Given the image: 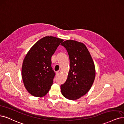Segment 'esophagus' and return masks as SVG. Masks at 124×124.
<instances>
[{"mask_svg": "<svg viewBox=\"0 0 124 124\" xmlns=\"http://www.w3.org/2000/svg\"><path fill=\"white\" fill-rule=\"evenodd\" d=\"M61 73V71L58 70V71H57L56 72V74L57 75H59V74H60Z\"/></svg>", "mask_w": 124, "mask_h": 124, "instance_id": "obj_1", "label": "esophagus"}]
</instances>
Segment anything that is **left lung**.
I'll list each match as a JSON object with an SVG mask.
<instances>
[{"label": "left lung", "mask_w": 124, "mask_h": 124, "mask_svg": "<svg viewBox=\"0 0 124 124\" xmlns=\"http://www.w3.org/2000/svg\"><path fill=\"white\" fill-rule=\"evenodd\" d=\"M65 47L70 59V70L66 82L62 85V95L68 100L79 99L89 91L95 76L94 63L86 46L73 40L61 44Z\"/></svg>", "instance_id": "left-lung-1"}]
</instances>
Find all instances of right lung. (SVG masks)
<instances>
[{
  "mask_svg": "<svg viewBox=\"0 0 124 124\" xmlns=\"http://www.w3.org/2000/svg\"><path fill=\"white\" fill-rule=\"evenodd\" d=\"M63 41L55 37H44L33 46L25 56L22 78L25 88L33 96L42 97L49 92L55 75L51 67V57Z\"/></svg>",
  "mask_w": 124,
  "mask_h": 124,
  "instance_id": "1",
  "label": "right lung"
}]
</instances>
